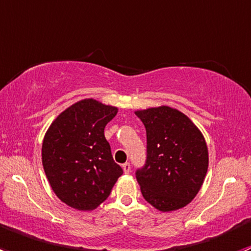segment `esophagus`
<instances>
[{
	"instance_id": "34e87169",
	"label": "esophagus",
	"mask_w": 251,
	"mask_h": 251,
	"mask_svg": "<svg viewBox=\"0 0 251 251\" xmlns=\"http://www.w3.org/2000/svg\"><path fill=\"white\" fill-rule=\"evenodd\" d=\"M123 169H124V173H125V174L130 173V171H131V165H130V163L123 164Z\"/></svg>"
}]
</instances>
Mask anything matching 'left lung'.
Returning a JSON list of instances; mask_svg holds the SVG:
<instances>
[{"label": "left lung", "instance_id": "obj_1", "mask_svg": "<svg viewBox=\"0 0 251 251\" xmlns=\"http://www.w3.org/2000/svg\"><path fill=\"white\" fill-rule=\"evenodd\" d=\"M146 127L147 159L136 171L143 198L160 211L191 203L209 165L201 131L181 111L170 107L136 111Z\"/></svg>", "mask_w": 251, "mask_h": 251}]
</instances>
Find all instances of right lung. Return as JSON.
I'll use <instances>...</instances> for the list:
<instances>
[{
  "instance_id": "right-lung-1",
  "label": "right lung",
  "mask_w": 251,
  "mask_h": 251,
  "mask_svg": "<svg viewBox=\"0 0 251 251\" xmlns=\"http://www.w3.org/2000/svg\"><path fill=\"white\" fill-rule=\"evenodd\" d=\"M118 108L83 100L63 111L42 143V164L55 196L77 210H92L109 197L123 175L104 127Z\"/></svg>"
}]
</instances>
